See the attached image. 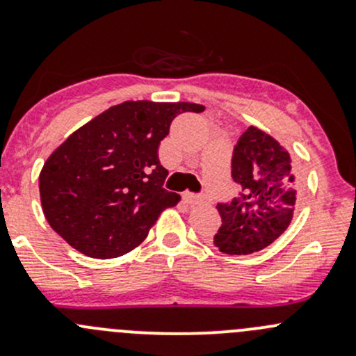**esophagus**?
<instances>
[{
    "label": "esophagus",
    "mask_w": 356,
    "mask_h": 356,
    "mask_svg": "<svg viewBox=\"0 0 356 356\" xmlns=\"http://www.w3.org/2000/svg\"><path fill=\"white\" fill-rule=\"evenodd\" d=\"M186 203L189 204H200L207 201V195H195V193H184Z\"/></svg>",
    "instance_id": "obj_1"
}]
</instances>
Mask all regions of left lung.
<instances>
[{
	"label": "left lung",
	"mask_w": 356,
	"mask_h": 356,
	"mask_svg": "<svg viewBox=\"0 0 356 356\" xmlns=\"http://www.w3.org/2000/svg\"><path fill=\"white\" fill-rule=\"evenodd\" d=\"M238 196L217 203L222 225L213 245L227 254H250L288 229L298 201L289 153L257 127H248L232 152Z\"/></svg>",
	"instance_id": "8db88e82"
}]
</instances>
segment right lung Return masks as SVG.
Wrapping results in <instances>:
<instances>
[{"label":"right lung","instance_id":"add662e5","mask_svg":"<svg viewBox=\"0 0 356 356\" xmlns=\"http://www.w3.org/2000/svg\"><path fill=\"white\" fill-rule=\"evenodd\" d=\"M195 103L125 102L82 125L46 160L42 211L53 231L91 258H115L141 245L181 196L163 188L160 141Z\"/></svg>","mask_w":356,"mask_h":356}]
</instances>
